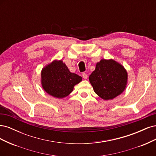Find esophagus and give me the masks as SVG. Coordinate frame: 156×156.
Instances as JSON below:
<instances>
[{"mask_svg": "<svg viewBox=\"0 0 156 156\" xmlns=\"http://www.w3.org/2000/svg\"><path fill=\"white\" fill-rule=\"evenodd\" d=\"M83 77L84 79H87L88 78V75L86 73H83Z\"/></svg>", "mask_w": 156, "mask_h": 156, "instance_id": "1", "label": "esophagus"}]
</instances>
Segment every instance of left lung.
Segmentation results:
<instances>
[{
	"instance_id": "obj_1",
	"label": "left lung",
	"mask_w": 156,
	"mask_h": 156,
	"mask_svg": "<svg viewBox=\"0 0 156 156\" xmlns=\"http://www.w3.org/2000/svg\"><path fill=\"white\" fill-rule=\"evenodd\" d=\"M89 81L98 96L104 100H112L126 89L127 72L113 59H101L89 76Z\"/></svg>"
}]
</instances>
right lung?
<instances>
[{
  "label": "right lung",
  "mask_w": 156,
  "mask_h": 156,
  "mask_svg": "<svg viewBox=\"0 0 156 156\" xmlns=\"http://www.w3.org/2000/svg\"><path fill=\"white\" fill-rule=\"evenodd\" d=\"M82 81L77 74L69 72L62 60H55L43 68L41 72L42 88L49 95L64 98L73 91V87Z\"/></svg>",
  "instance_id": "1"
}]
</instances>
